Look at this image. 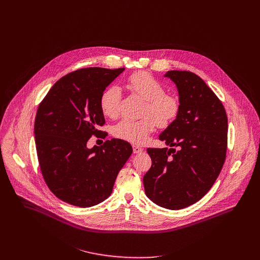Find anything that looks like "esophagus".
<instances>
[{"instance_id":"1","label":"esophagus","mask_w":260,"mask_h":260,"mask_svg":"<svg viewBox=\"0 0 260 260\" xmlns=\"http://www.w3.org/2000/svg\"><path fill=\"white\" fill-rule=\"evenodd\" d=\"M143 151V149L141 148L140 146H138V145H133V152L135 153V154H138V153H140V152H142Z\"/></svg>"}]
</instances>
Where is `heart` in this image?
<instances>
[{
    "mask_svg": "<svg viewBox=\"0 0 260 260\" xmlns=\"http://www.w3.org/2000/svg\"><path fill=\"white\" fill-rule=\"evenodd\" d=\"M127 87L131 92L146 101L142 111L143 119L132 121L122 120L113 128V135L133 144H142L148 139L155 125L166 127L171 124L180 110L177 96L166 93L163 84L147 72L141 71L127 79ZM121 92L117 86L106 88L100 97V108L109 118L119 115Z\"/></svg>",
    "mask_w": 260,
    "mask_h": 260,
    "instance_id": "b5f03b06",
    "label": "heart"
}]
</instances>
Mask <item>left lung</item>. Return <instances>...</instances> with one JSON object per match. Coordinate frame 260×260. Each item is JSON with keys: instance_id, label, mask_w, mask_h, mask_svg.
I'll list each match as a JSON object with an SVG mask.
<instances>
[{"instance_id": "8db88e82", "label": "left lung", "mask_w": 260, "mask_h": 260, "mask_svg": "<svg viewBox=\"0 0 260 260\" xmlns=\"http://www.w3.org/2000/svg\"><path fill=\"white\" fill-rule=\"evenodd\" d=\"M177 87L180 110L159 135L175 148H148L152 165L143 184L155 204L177 210L200 200L214 184L226 158L227 115L205 82L189 71H168Z\"/></svg>"}]
</instances>
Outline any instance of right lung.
I'll return each instance as SVG.
<instances>
[{"instance_id":"obj_1","label":"right lung","mask_w":260,"mask_h":260,"mask_svg":"<svg viewBox=\"0 0 260 260\" xmlns=\"http://www.w3.org/2000/svg\"><path fill=\"white\" fill-rule=\"evenodd\" d=\"M124 68L90 67L62 77L38 107L35 142L43 178L62 201L90 207L111 195L118 172L133 152L121 139L106 140L101 146L87 147L105 123L100 97Z\"/></svg>"}]
</instances>
